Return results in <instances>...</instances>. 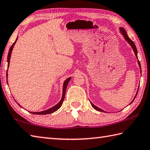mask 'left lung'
Returning <instances> with one entry per match:
<instances>
[{"label": "left lung", "mask_w": 150, "mask_h": 150, "mask_svg": "<svg viewBox=\"0 0 150 150\" xmlns=\"http://www.w3.org/2000/svg\"><path fill=\"white\" fill-rule=\"evenodd\" d=\"M120 32H121V34L123 35V36H124V39L127 41V42L129 43V45L131 46V47H132V49H133V51H134V54H135V56H136V57L137 58V59H138V56H137V47H136V46H135V45H134V42H133V41H132L129 38V36H127V32H126V31H125V29L124 28H122V27H120ZM138 64H139V67H140V73H141V66H140V62H139V60H138ZM138 91H139V88H138V90H137V93H136V95H135V96H134V99H133V101H132L131 102V103H132L133 102V101L134 100V99H135V98H136V96H137V93H138ZM90 103H91V105H92V107L94 108V109H96V110H98V111H100V112H105V111L103 110H102V109H101V108H99V107H96V105H93L92 103H91L90 102ZM130 103V104H131Z\"/></svg>", "instance_id": "obj_1"}]
</instances>
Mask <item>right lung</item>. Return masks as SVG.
I'll use <instances>...</instances> for the list:
<instances>
[{
    "instance_id": "add662e5",
    "label": "right lung",
    "mask_w": 150,
    "mask_h": 150,
    "mask_svg": "<svg viewBox=\"0 0 150 150\" xmlns=\"http://www.w3.org/2000/svg\"><path fill=\"white\" fill-rule=\"evenodd\" d=\"M17 38H18V37H17L16 38V42H15L11 46V47L10 49V50H9V52H8V67H9V65H10V57H11V52H12V50H13V46L15 44H16L17 40ZM6 79H8V70H7V73H6ZM71 80V77H69L67 78L66 80L64 81V84H63V92H62V99L61 100L58 102V103H57L56 105H54V107H52L51 108H49V109L47 110H43V111H42V112H30L32 114H38V115H45V114H51L52 112H55V111H57L58 109H59V108H60V107L62 106V105L63 103V101L64 100V97H65V94H66V88H67V84H68L69 81ZM7 83H8V80H7ZM18 104V103H17ZM19 105V104H18ZM19 106L21 107V105H19Z\"/></svg>"
}]
</instances>
